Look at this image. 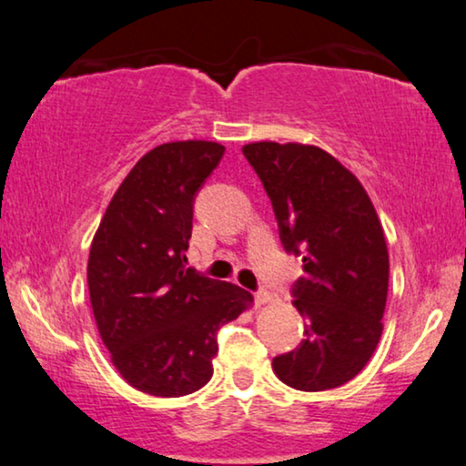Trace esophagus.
<instances>
[{"label":"esophagus","mask_w":466,"mask_h":466,"mask_svg":"<svg viewBox=\"0 0 466 466\" xmlns=\"http://www.w3.org/2000/svg\"><path fill=\"white\" fill-rule=\"evenodd\" d=\"M255 304L258 306H261V304H268V301L272 299V296H270V291H266V289H259V291H255Z\"/></svg>","instance_id":"esophagus-1"}]
</instances>
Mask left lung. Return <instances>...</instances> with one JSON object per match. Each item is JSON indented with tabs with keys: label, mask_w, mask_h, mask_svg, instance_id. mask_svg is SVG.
Instances as JSON below:
<instances>
[{
	"label": "left lung",
	"mask_w": 466,
	"mask_h": 466,
	"mask_svg": "<svg viewBox=\"0 0 466 466\" xmlns=\"http://www.w3.org/2000/svg\"><path fill=\"white\" fill-rule=\"evenodd\" d=\"M242 154L264 183L283 248L304 264L291 296L306 339L274 357L272 370L298 390L336 389L363 370L382 336L389 251L376 208L320 147L261 141Z\"/></svg>",
	"instance_id": "left-lung-1"
}]
</instances>
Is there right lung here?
Wrapping results in <instances>:
<instances>
[{"label":"right lung","instance_id":"add662e5","mask_svg":"<svg viewBox=\"0 0 466 466\" xmlns=\"http://www.w3.org/2000/svg\"><path fill=\"white\" fill-rule=\"evenodd\" d=\"M213 141L154 147L117 187L93 238L88 291L111 361L130 386L183 397L213 376L221 325L251 293L187 268L194 200L224 158Z\"/></svg>","mask_w":466,"mask_h":466}]
</instances>
